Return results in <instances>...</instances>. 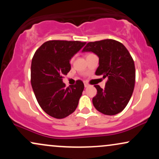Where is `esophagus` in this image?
<instances>
[{"label": "esophagus", "instance_id": "34e87169", "mask_svg": "<svg viewBox=\"0 0 159 159\" xmlns=\"http://www.w3.org/2000/svg\"><path fill=\"white\" fill-rule=\"evenodd\" d=\"M84 87H89V84H88L87 83V82H84Z\"/></svg>", "mask_w": 159, "mask_h": 159}]
</instances>
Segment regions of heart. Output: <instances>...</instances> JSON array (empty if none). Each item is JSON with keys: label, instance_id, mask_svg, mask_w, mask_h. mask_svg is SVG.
<instances>
[{"label": "heart", "instance_id": "b5f03b06", "mask_svg": "<svg viewBox=\"0 0 159 159\" xmlns=\"http://www.w3.org/2000/svg\"><path fill=\"white\" fill-rule=\"evenodd\" d=\"M90 54H87V56H88V55H90Z\"/></svg>", "mask_w": 159, "mask_h": 159}]
</instances>
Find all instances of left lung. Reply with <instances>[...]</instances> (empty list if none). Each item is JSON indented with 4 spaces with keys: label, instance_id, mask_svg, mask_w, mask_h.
I'll list each match as a JSON object with an SVG mask.
<instances>
[{
    "label": "left lung",
    "instance_id": "obj_1",
    "mask_svg": "<svg viewBox=\"0 0 159 159\" xmlns=\"http://www.w3.org/2000/svg\"><path fill=\"white\" fill-rule=\"evenodd\" d=\"M82 52H93L98 57L96 75L107 78L105 88L95 85L97 94L93 98L96 109L105 115L121 112L129 103L134 90L135 68L129 51L114 39L88 43Z\"/></svg>",
    "mask_w": 159,
    "mask_h": 159
}]
</instances>
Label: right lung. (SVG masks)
Wrapping results in <instances>:
<instances>
[{"instance_id":"obj_1","label":"right lung","mask_w":159,"mask_h":159,"mask_svg":"<svg viewBox=\"0 0 159 159\" xmlns=\"http://www.w3.org/2000/svg\"><path fill=\"white\" fill-rule=\"evenodd\" d=\"M79 41L51 40L34 54L31 62V85L38 103L52 117L63 119L75 111L84 85L81 80L66 87L63 76L70 71L69 61L84 46Z\"/></svg>"}]
</instances>
